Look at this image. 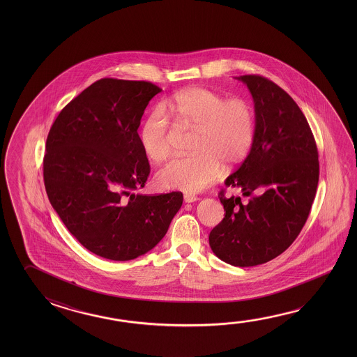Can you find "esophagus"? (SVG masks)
I'll return each instance as SVG.
<instances>
[{"label":"esophagus","instance_id":"obj_1","mask_svg":"<svg viewBox=\"0 0 357 357\" xmlns=\"http://www.w3.org/2000/svg\"><path fill=\"white\" fill-rule=\"evenodd\" d=\"M198 200V197H195L193 194H184V202L185 203H194Z\"/></svg>","mask_w":357,"mask_h":357}]
</instances>
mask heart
Instances as JSON below:
<instances>
[{"label": "heart", "instance_id": "obj_1", "mask_svg": "<svg viewBox=\"0 0 357 357\" xmlns=\"http://www.w3.org/2000/svg\"><path fill=\"white\" fill-rule=\"evenodd\" d=\"M170 113L184 128L194 129V154L176 157L155 174L164 189L200 192L222 176V164L231 169L252 152L255 139V113L245 98H227L203 87L188 88L172 97ZM172 121L158 105L143 123L141 146L153 162H162L172 152Z\"/></svg>", "mask_w": 357, "mask_h": 357}]
</instances>
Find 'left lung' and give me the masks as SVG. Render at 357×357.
Instances as JSON below:
<instances>
[{"mask_svg": "<svg viewBox=\"0 0 357 357\" xmlns=\"http://www.w3.org/2000/svg\"><path fill=\"white\" fill-rule=\"evenodd\" d=\"M255 107L252 152L225 181L249 197L219 193L224 219L209 234L211 250L222 261L246 268L279 257L307 220L319 183L315 138L296 102L259 75L238 77Z\"/></svg>", "mask_w": 357, "mask_h": 357, "instance_id": "obj_1", "label": "left lung"}]
</instances>
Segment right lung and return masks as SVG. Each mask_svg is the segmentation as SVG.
<instances>
[{
	"instance_id": "1",
	"label": "right lung",
	"mask_w": 357,
	"mask_h": 357,
	"mask_svg": "<svg viewBox=\"0 0 357 357\" xmlns=\"http://www.w3.org/2000/svg\"><path fill=\"white\" fill-rule=\"evenodd\" d=\"M160 91L146 81L102 78L59 112L47 135L51 205L86 249L109 260L152 250L183 204L181 192L137 193L151 173L138 128Z\"/></svg>"
}]
</instances>
